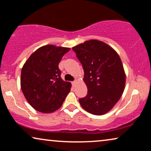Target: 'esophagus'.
Here are the masks:
<instances>
[{
	"mask_svg": "<svg viewBox=\"0 0 151 151\" xmlns=\"http://www.w3.org/2000/svg\"><path fill=\"white\" fill-rule=\"evenodd\" d=\"M77 81L75 80V81H74L72 82V85H73V86H74V85H75V84H76V83H77Z\"/></svg>",
	"mask_w": 151,
	"mask_h": 151,
	"instance_id": "esophagus-1",
	"label": "esophagus"
}]
</instances>
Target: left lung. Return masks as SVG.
Returning <instances> with one entry per match:
<instances>
[{"instance_id": "obj_1", "label": "left lung", "mask_w": 151, "mask_h": 151, "mask_svg": "<svg viewBox=\"0 0 151 151\" xmlns=\"http://www.w3.org/2000/svg\"><path fill=\"white\" fill-rule=\"evenodd\" d=\"M83 68L88 88L81 107L90 114L102 115L112 110L123 94L126 73L119 55L103 41L91 39L72 47Z\"/></svg>"}]
</instances>
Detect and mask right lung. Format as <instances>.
<instances>
[{
    "label": "right lung",
    "instance_id": "1",
    "mask_svg": "<svg viewBox=\"0 0 151 151\" xmlns=\"http://www.w3.org/2000/svg\"><path fill=\"white\" fill-rule=\"evenodd\" d=\"M70 50L46 45L30 55L21 70V88L32 108L43 113H51L61 107L70 91L71 83L61 77L59 63Z\"/></svg>",
    "mask_w": 151,
    "mask_h": 151
}]
</instances>
